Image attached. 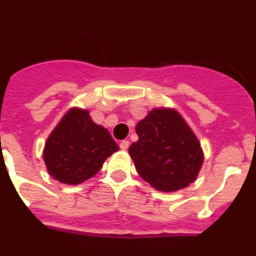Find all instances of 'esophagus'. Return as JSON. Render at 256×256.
I'll use <instances>...</instances> for the list:
<instances>
[{"mask_svg": "<svg viewBox=\"0 0 256 256\" xmlns=\"http://www.w3.org/2000/svg\"><path fill=\"white\" fill-rule=\"evenodd\" d=\"M128 146H130V142L128 140H122L121 143H120V148H121L122 151H126L128 148Z\"/></svg>", "mask_w": 256, "mask_h": 256, "instance_id": "1", "label": "esophagus"}]
</instances>
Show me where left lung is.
Segmentation results:
<instances>
[{"instance_id":"8db88e82","label":"left lung","mask_w":256,"mask_h":256,"mask_svg":"<svg viewBox=\"0 0 256 256\" xmlns=\"http://www.w3.org/2000/svg\"><path fill=\"white\" fill-rule=\"evenodd\" d=\"M135 132L139 139L128 154L139 176L152 188L170 192L196 180L204 154L196 135L176 109H152Z\"/></svg>"}]
</instances>
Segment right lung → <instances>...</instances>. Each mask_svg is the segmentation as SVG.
Returning <instances> with one entry per match:
<instances>
[{
	"label": "right lung",
	"instance_id": "obj_1",
	"mask_svg": "<svg viewBox=\"0 0 256 256\" xmlns=\"http://www.w3.org/2000/svg\"><path fill=\"white\" fill-rule=\"evenodd\" d=\"M118 150L108 130L92 121L87 109L70 108L46 139L42 158L54 180L79 184L94 177Z\"/></svg>",
	"mask_w": 256,
	"mask_h": 256
}]
</instances>
